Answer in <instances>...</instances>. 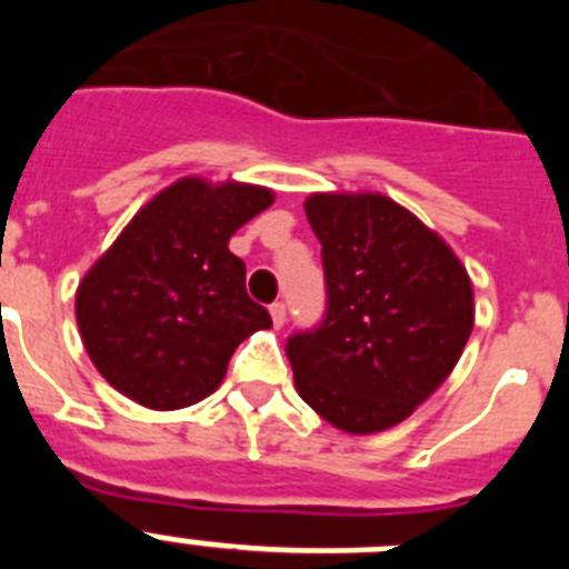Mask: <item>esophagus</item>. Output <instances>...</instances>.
Here are the masks:
<instances>
[{"label": "esophagus", "mask_w": 569, "mask_h": 569, "mask_svg": "<svg viewBox=\"0 0 569 569\" xmlns=\"http://www.w3.org/2000/svg\"><path fill=\"white\" fill-rule=\"evenodd\" d=\"M270 319H273L276 328H281V325H284V319H288V310H284V305H281V301H273V305H270Z\"/></svg>", "instance_id": "obj_1"}]
</instances>
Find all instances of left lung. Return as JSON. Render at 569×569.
<instances>
[{"label":"left lung","instance_id":"left-lung-1","mask_svg":"<svg viewBox=\"0 0 569 569\" xmlns=\"http://www.w3.org/2000/svg\"><path fill=\"white\" fill-rule=\"evenodd\" d=\"M328 313L288 339L296 390L353 436L413 413L453 373L472 333V281L453 248L385 193H310Z\"/></svg>","mask_w":569,"mask_h":569}]
</instances>
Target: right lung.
<instances>
[{
	"label": "right lung",
	"instance_id": "add662e5",
	"mask_svg": "<svg viewBox=\"0 0 569 569\" xmlns=\"http://www.w3.org/2000/svg\"><path fill=\"white\" fill-rule=\"evenodd\" d=\"M273 190L184 176L150 199L77 288V325L102 379L136 405L208 399L241 341L273 321L244 290L230 236Z\"/></svg>",
	"mask_w": 569,
	"mask_h": 569
}]
</instances>
